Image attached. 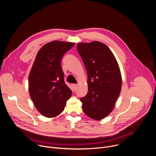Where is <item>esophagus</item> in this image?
I'll return each mask as SVG.
<instances>
[{
  "instance_id": "1",
  "label": "esophagus",
  "mask_w": 156,
  "mask_h": 156,
  "mask_svg": "<svg viewBox=\"0 0 156 156\" xmlns=\"http://www.w3.org/2000/svg\"><path fill=\"white\" fill-rule=\"evenodd\" d=\"M72 86H73V90L75 91V90H76V89H77V87H78V85L76 84H72Z\"/></svg>"
}]
</instances>
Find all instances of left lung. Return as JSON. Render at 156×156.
Listing matches in <instances>:
<instances>
[{
  "instance_id": "obj_1",
  "label": "left lung",
  "mask_w": 156,
  "mask_h": 156,
  "mask_svg": "<svg viewBox=\"0 0 156 156\" xmlns=\"http://www.w3.org/2000/svg\"><path fill=\"white\" fill-rule=\"evenodd\" d=\"M77 51L87 73L88 92L80 99L83 112L93 119L101 120L112 112L120 95L118 63L109 48L99 41L78 43Z\"/></svg>"
}]
</instances>
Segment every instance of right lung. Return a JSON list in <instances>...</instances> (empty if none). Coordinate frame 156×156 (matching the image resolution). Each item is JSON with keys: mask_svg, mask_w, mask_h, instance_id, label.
I'll return each instance as SVG.
<instances>
[{"mask_svg": "<svg viewBox=\"0 0 156 156\" xmlns=\"http://www.w3.org/2000/svg\"><path fill=\"white\" fill-rule=\"evenodd\" d=\"M75 43L52 41L39 51L29 75L30 97L39 112L51 118L62 113L72 91L65 83L63 55Z\"/></svg>", "mask_w": 156, "mask_h": 156, "instance_id": "add662e5", "label": "right lung"}]
</instances>
